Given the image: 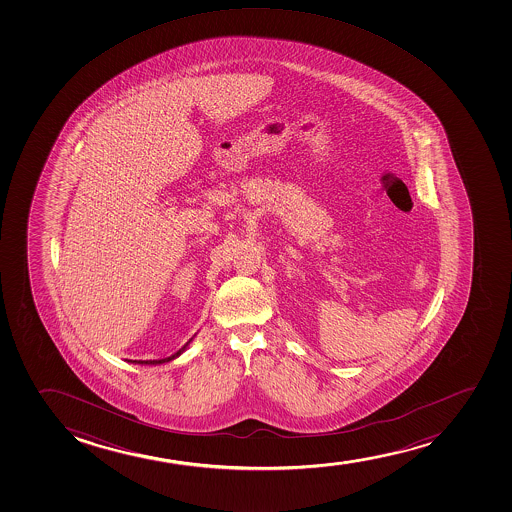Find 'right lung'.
Returning a JSON list of instances; mask_svg holds the SVG:
<instances>
[{
  "instance_id": "add662e5",
  "label": "right lung",
  "mask_w": 512,
  "mask_h": 512,
  "mask_svg": "<svg viewBox=\"0 0 512 512\" xmlns=\"http://www.w3.org/2000/svg\"><path fill=\"white\" fill-rule=\"evenodd\" d=\"M196 336V335H194ZM193 336V338H194ZM193 338L184 345L179 352L174 353V355H171V357H167V359H160V360H128V362H131V364H141V365H160L165 364V362H172V360L177 359L179 355H183L184 352H186V348H188L189 343L193 341Z\"/></svg>"
}]
</instances>
